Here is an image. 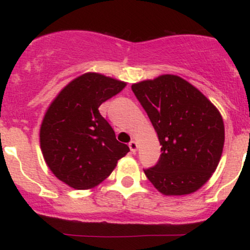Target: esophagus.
I'll return each instance as SVG.
<instances>
[{
	"label": "esophagus",
	"instance_id": "1",
	"mask_svg": "<svg viewBox=\"0 0 250 250\" xmlns=\"http://www.w3.org/2000/svg\"><path fill=\"white\" fill-rule=\"evenodd\" d=\"M128 146H129V148H130L131 153H133V154L136 153V149H137V143H136V142H135V141H130V142H129Z\"/></svg>",
	"mask_w": 250,
	"mask_h": 250
}]
</instances>
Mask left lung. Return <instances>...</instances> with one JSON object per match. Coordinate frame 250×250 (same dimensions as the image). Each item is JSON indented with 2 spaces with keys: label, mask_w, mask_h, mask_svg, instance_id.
I'll return each mask as SVG.
<instances>
[{
  "label": "left lung",
  "mask_w": 250,
  "mask_h": 250,
  "mask_svg": "<svg viewBox=\"0 0 250 250\" xmlns=\"http://www.w3.org/2000/svg\"><path fill=\"white\" fill-rule=\"evenodd\" d=\"M153 123L161 147L154 167L145 169L165 195H186L205 185L219 165L225 143L220 111L202 93L176 75L131 85Z\"/></svg>",
  "instance_id": "left-lung-1"
}]
</instances>
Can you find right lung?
Returning a JSON list of instances; mask_svg holds the SVG:
<instances>
[{
  "label": "right lung",
  "instance_id": "right-lung-1",
  "mask_svg": "<svg viewBox=\"0 0 250 250\" xmlns=\"http://www.w3.org/2000/svg\"><path fill=\"white\" fill-rule=\"evenodd\" d=\"M125 87L119 80L87 73L65 85L51 102L40 129V143L47 166L65 185L95 187L129 151L99 111Z\"/></svg>",
  "mask_w": 250,
  "mask_h": 250
}]
</instances>
